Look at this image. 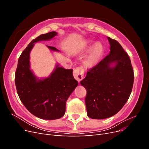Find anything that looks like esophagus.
<instances>
[{
  "label": "esophagus",
  "instance_id": "esophagus-1",
  "mask_svg": "<svg viewBox=\"0 0 149 149\" xmlns=\"http://www.w3.org/2000/svg\"><path fill=\"white\" fill-rule=\"evenodd\" d=\"M84 74V70L81 67H78L77 68L74 70L73 71V76L74 78L78 81V82H80L83 78Z\"/></svg>",
  "mask_w": 149,
  "mask_h": 149
}]
</instances>
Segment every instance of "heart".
Returning <instances> with one entry per match:
<instances>
[{"label": "heart", "mask_w": 149, "mask_h": 149, "mask_svg": "<svg viewBox=\"0 0 149 149\" xmlns=\"http://www.w3.org/2000/svg\"><path fill=\"white\" fill-rule=\"evenodd\" d=\"M91 42H88L86 45L87 48L90 47ZM104 52V48L102 45L100 43H96L93 46L91 52L85 59V64L88 66H92L95 65L100 60Z\"/></svg>", "instance_id": "obj_1"}]
</instances>
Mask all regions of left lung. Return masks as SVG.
Segmentation results:
<instances>
[{
    "mask_svg": "<svg viewBox=\"0 0 149 149\" xmlns=\"http://www.w3.org/2000/svg\"><path fill=\"white\" fill-rule=\"evenodd\" d=\"M110 53L88 70L80 82L86 89L85 103L89 118L102 119L123 108L132 92L134 74L128 54L116 40L108 37ZM116 63L114 67L109 65Z\"/></svg>",
    "mask_w": 149,
    "mask_h": 149,
    "instance_id": "obj_1",
    "label": "left lung"
}]
</instances>
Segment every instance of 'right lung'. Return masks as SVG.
Segmentation results:
<instances>
[{
  "label": "right lung",
  "instance_id": "right-lung-1",
  "mask_svg": "<svg viewBox=\"0 0 149 149\" xmlns=\"http://www.w3.org/2000/svg\"><path fill=\"white\" fill-rule=\"evenodd\" d=\"M56 34L51 31L33 39L20 56L15 75L22 102L30 113L45 120L58 119L65 115L66 102L78 84L73 77V70H66L58 65L51 76L43 80H37L30 70V52L34 43L49 40ZM48 47L58 50L55 47Z\"/></svg>",
  "mask_w": 149,
  "mask_h": 149
}]
</instances>
